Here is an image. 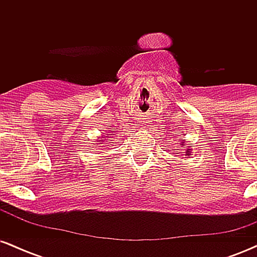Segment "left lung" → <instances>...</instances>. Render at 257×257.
I'll return each instance as SVG.
<instances>
[{"label":"left lung","instance_id":"left-lung-1","mask_svg":"<svg viewBox=\"0 0 257 257\" xmlns=\"http://www.w3.org/2000/svg\"><path fill=\"white\" fill-rule=\"evenodd\" d=\"M181 145H182V146H185V141H182V143H181ZM191 153H192V152H191V149H190V146H188V149L186 150V156H191Z\"/></svg>","mask_w":257,"mask_h":257}]
</instances>
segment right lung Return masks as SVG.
Returning a JSON list of instances; mask_svg holds the SVG:
<instances>
[{"label": "right lung", "mask_w": 257, "mask_h": 257, "mask_svg": "<svg viewBox=\"0 0 257 257\" xmlns=\"http://www.w3.org/2000/svg\"><path fill=\"white\" fill-rule=\"evenodd\" d=\"M107 135H110V134H107ZM111 135H112V134H111ZM99 141H100V143H99V144H101V141H102V140H99Z\"/></svg>", "instance_id": "add662e5"}]
</instances>
